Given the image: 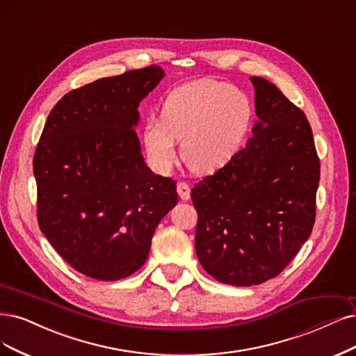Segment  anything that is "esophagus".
Segmentation results:
<instances>
[{"label":"esophagus","instance_id":"34e87169","mask_svg":"<svg viewBox=\"0 0 356 356\" xmlns=\"http://www.w3.org/2000/svg\"><path fill=\"white\" fill-rule=\"evenodd\" d=\"M177 193L180 196V200L188 201L191 198V186L186 181H179L177 183Z\"/></svg>","mask_w":356,"mask_h":356}]
</instances>
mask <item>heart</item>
Segmentation results:
<instances>
[{"instance_id":"b5f03b06","label":"heart","mask_w":356,"mask_h":356,"mask_svg":"<svg viewBox=\"0 0 356 356\" xmlns=\"http://www.w3.org/2000/svg\"><path fill=\"white\" fill-rule=\"evenodd\" d=\"M251 122L252 104L243 92L204 79L171 89L161 118L145 122L142 139L156 168L165 171L175 165L177 139H183L186 165L198 173H211L241 149Z\"/></svg>"}]
</instances>
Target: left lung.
I'll list each match as a JSON object with an SVG mask.
<instances>
[{
	"label": "left lung",
	"mask_w": 356,
	"mask_h": 356,
	"mask_svg": "<svg viewBox=\"0 0 356 356\" xmlns=\"http://www.w3.org/2000/svg\"><path fill=\"white\" fill-rule=\"evenodd\" d=\"M259 122L246 147L191 192L196 255L217 282L255 286L279 275L309 238L320 158L305 113L252 76Z\"/></svg>",
	"instance_id": "left-lung-1"
}]
</instances>
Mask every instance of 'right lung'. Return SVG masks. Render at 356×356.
<instances>
[{
	"label": "right lung",
	"mask_w": 356,
	"mask_h": 356,
	"mask_svg": "<svg viewBox=\"0 0 356 356\" xmlns=\"http://www.w3.org/2000/svg\"><path fill=\"white\" fill-rule=\"evenodd\" d=\"M163 76L152 64L70 90L36 145L39 229L88 277L115 282L138 271L158 222L177 204L176 181L145 164L134 129L139 102Z\"/></svg>",
	"instance_id": "1"
}]
</instances>
